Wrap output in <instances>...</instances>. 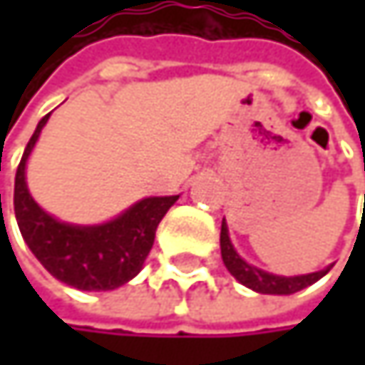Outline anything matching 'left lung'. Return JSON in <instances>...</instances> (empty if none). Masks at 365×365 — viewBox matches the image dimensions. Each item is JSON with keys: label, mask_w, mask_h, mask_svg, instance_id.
I'll return each mask as SVG.
<instances>
[{"label": "left lung", "mask_w": 365, "mask_h": 365, "mask_svg": "<svg viewBox=\"0 0 365 365\" xmlns=\"http://www.w3.org/2000/svg\"><path fill=\"white\" fill-rule=\"evenodd\" d=\"M220 247H222V259L224 266L228 268V272L245 287L254 289L257 294H272V296H289L296 294L313 283H317L322 277H326L329 270H317V272H309V274H294V277H283V274H272L266 272L262 268H257L254 264L245 262L241 255L237 254L230 235H228V224L226 220H222V232H220Z\"/></svg>", "instance_id": "obj_1"}]
</instances>
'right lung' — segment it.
Here are the masks:
<instances>
[{"label":"right lung","instance_id":"1","mask_svg":"<svg viewBox=\"0 0 365 365\" xmlns=\"http://www.w3.org/2000/svg\"><path fill=\"white\" fill-rule=\"evenodd\" d=\"M50 113L37 122L14 180V213L21 235L39 264L61 283L82 292H108L139 274L165 213L175 196H148L110 222L80 226L43 211L27 187V160Z\"/></svg>","mask_w":365,"mask_h":365}]
</instances>
